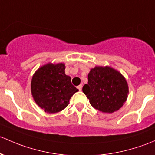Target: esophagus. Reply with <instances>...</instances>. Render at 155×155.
Segmentation results:
<instances>
[{
  "instance_id": "esophagus-1",
  "label": "esophagus",
  "mask_w": 155,
  "mask_h": 155,
  "mask_svg": "<svg viewBox=\"0 0 155 155\" xmlns=\"http://www.w3.org/2000/svg\"><path fill=\"white\" fill-rule=\"evenodd\" d=\"M82 87H83V85H82V84H81V85L78 86V89H79L80 91H81V90H82Z\"/></svg>"
}]
</instances>
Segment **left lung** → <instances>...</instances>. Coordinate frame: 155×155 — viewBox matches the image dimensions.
I'll return each instance as SVG.
<instances>
[{"label":"left lung","mask_w":155,"mask_h":155,"mask_svg":"<svg viewBox=\"0 0 155 155\" xmlns=\"http://www.w3.org/2000/svg\"><path fill=\"white\" fill-rule=\"evenodd\" d=\"M83 92L90 104L104 113H113L127 99L128 87L125 78L110 67L96 66L88 74Z\"/></svg>","instance_id":"left-lung-1"}]
</instances>
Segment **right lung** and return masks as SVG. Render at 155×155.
<instances>
[{"mask_svg":"<svg viewBox=\"0 0 155 155\" xmlns=\"http://www.w3.org/2000/svg\"><path fill=\"white\" fill-rule=\"evenodd\" d=\"M78 89L65 74V65L49 64L41 67L32 78L31 92L36 103L45 112L54 113L66 108Z\"/></svg>","mask_w":155,"mask_h":155,"instance_id":"obj_1","label":"right lung"}]
</instances>
